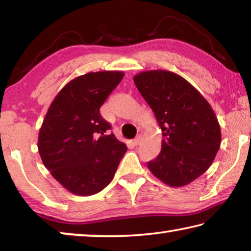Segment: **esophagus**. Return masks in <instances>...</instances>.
I'll use <instances>...</instances> for the list:
<instances>
[{
	"mask_svg": "<svg viewBox=\"0 0 251 251\" xmlns=\"http://www.w3.org/2000/svg\"><path fill=\"white\" fill-rule=\"evenodd\" d=\"M141 142H142V137H141V136H137V137H136L133 141L134 146H138L139 144H141Z\"/></svg>",
	"mask_w": 251,
	"mask_h": 251,
	"instance_id": "esophagus-1",
	"label": "esophagus"
}]
</instances>
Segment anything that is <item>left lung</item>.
Wrapping results in <instances>:
<instances>
[{
  "label": "left lung",
  "mask_w": 251,
  "mask_h": 251,
  "mask_svg": "<svg viewBox=\"0 0 251 251\" xmlns=\"http://www.w3.org/2000/svg\"><path fill=\"white\" fill-rule=\"evenodd\" d=\"M134 83L163 130L161 151L148 168L168 186L190 184L210 167L222 142L211 106L173 72H142L134 76Z\"/></svg>",
  "instance_id": "8db88e82"
}]
</instances>
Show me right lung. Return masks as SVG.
Instances as JSON below:
<instances>
[{
	"mask_svg": "<svg viewBox=\"0 0 251 251\" xmlns=\"http://www.w3.org/2000/svg\"><path fill=\"white\" fill-rule=\"evenodd\" d=\"M124 73L101 71L72 79L59 91L39 134L44 166L69 192L78 196L100 193L112 181L127 151L108 130L100 106Z\"/></svg>",
	"mask_w": 251,
	"mask_h": 251,
	"instance_id": "add662e5",
	"label": "right lung"
}]
</instances>
